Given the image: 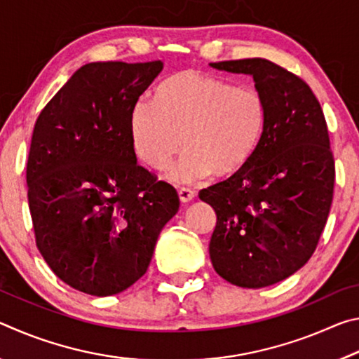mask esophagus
Here are the masks:
<instances>
[{
    "label": "esophagus",
    "instance_id": "1",
    "mask_svg": "<svg viewBox=\"0 0 359 359\" xmlns=\"http://www.w3.org/2000/svg\"><path fill=\"white\" fill-rule=\"evenodd\" d=\"M194 196H196V193H194L191 188H180V190H179L180 203H184V204L190 203Z\"/></svg>",
    "mask_w": 359,
    "mask_h": 359
}]
</instances>
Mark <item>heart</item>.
<instances>
[{
    "label": "heart",
    "mask_w": 359,
    "mask_h": 359,
    "mask_svg": "<svg viewBox=\"0 0 359 359\" xmlns=\"http://www.w3.org/2000/svg\"><path fill=\"white\" fill-rule=\"evenodd\" d=\"M266 107L259 90L187 69L158 83L151 102L133 111V147L144 165L169 168L175 184H194L212 171L226 177L247 165L264 131Z\"/></svg>",
    "instance_id": "b5f03b06"
}]
</instances>
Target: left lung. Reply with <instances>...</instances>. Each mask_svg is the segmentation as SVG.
Wrapping results in <instances>:
<instances>
[{"label": "left lung", "instance_id": "8db88e82", "mask_svg": "<svg viewBox=\"0 0 359 359\" xmlns=\"http://www.w3.org/2000/svg\"><path fill=\"white\" fill-rule=\"evenodd\" d=\"M210 66L252 76L266 107L247 165L199 191L217 214L210 261L229 283L269 287L311 259L330 215L336 169L326 120L311 87L269 60Z\"/></svg>", "mask_w": 359, "mask_h": 359}]
</instances>
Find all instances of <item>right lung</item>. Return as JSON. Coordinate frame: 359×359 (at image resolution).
I'll use <instances>...</instances> for the list:
<instances>
[{
  "mask_svg": "<svg viewBox=\"0 0 359 359\" xmlns=\"http://www.w3.org/2000/svg\"><path fill=\"white\" fill-rule=\"evenodd\" d=\"M161 69L160 60L83 65L36 120L27 163L36 245L82 293L139 280L179 210L175 188L139 166L131 136L139 96Z\"/></svg>",
  "mask_w": 359,
  "mask_h": 359,
  "instance_id": "add662e5",
  "label": "right lung"
}]
</instances>
